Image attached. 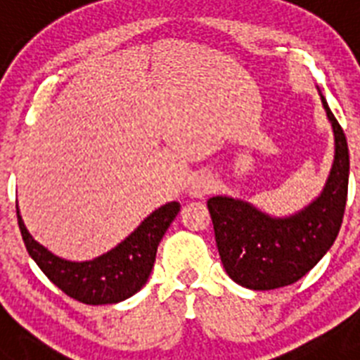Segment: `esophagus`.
Listing matches in <instances>:
<instances>
[{
  "label": "esophagus",
  "mask_w": 360,
  "mask_h": 360,
  "mask_svg": "<svg viewBox=\"0 0 360 360\" xmlns=\"http://www.w3.org/2000/svg\"><path fill=\"white\" fill-rule=\"evenodd\" d=\"M214 189V180L209 174H195L189 182V195L195 198H203Z\"/></svg>",
  "instance_id": "obj_1"
}]
</instances>
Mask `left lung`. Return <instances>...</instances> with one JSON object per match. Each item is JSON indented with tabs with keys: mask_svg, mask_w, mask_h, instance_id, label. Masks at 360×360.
Masks as SVG:
<instances>
[{
	"mask_svg": "<svg viewBox=\"0 0 360 360\" xmlns=\"http://www.w3.org/2000/svg\"><path fill=\"white\" fill-rule=\"evenodd\" d=\"M335 136V155L319 198L287 218H272L243 200L212 196L207 207L225 272L250 290L299 281L335 241L348 198L349 155L342 128L321 95Z\"/></svg>",
	"mask_w": 360,
	"mask_h": 360,
	"instance_id": "obj_1",
	"label": "left lung"
}]
</instances>
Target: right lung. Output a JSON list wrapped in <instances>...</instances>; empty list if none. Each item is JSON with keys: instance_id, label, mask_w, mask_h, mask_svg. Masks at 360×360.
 <instances>
[{"instance_id": "obj_1", "label": "right lung", "mask_w": 360, "mask_h": 360, "mask_svg": "<svg viewBox=\"0 0 360 360\" xmlns=\"http://www.w3.org/2000/svg\"><path fill=\"white\" fill-rule=\"evenodd\" d=\"M180 203L162 205L148 216L122 243L91 262H66L37 243L25 227L18 211V224L25 247L43 274L66 295L84 304H113L141 290L151 274L158 243Z\"/></svg>"}]
</instances>
